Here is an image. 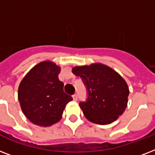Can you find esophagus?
<instances>
[{"label":"esophagus","instance_id":"obj_1","mask_svg":"<svg viewBox=\"0 0 155 155\" xmlns=\"http://www.w3.org/2000/svg\"><path fill=\"white\" fill-rule=\"evenodd\" d=\"M72 98H73V100L75 101H77V99H78L77 95H76V94H74V95H73V96H72Z\"/></svg>","mask_w":155,"mask_h":155}]
</instances>
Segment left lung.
Returning a JSON list of instances; mask_svg holds the SVG:
<instances>
[{"instance_id":"1","label":"left lung","mask_w":155,"mask_h":155,"mask_svg":"<svg viewBox=\"0 0 155 155\" xmlns=\"http://www.w3.org/2000/svg\"><path fill=\"white\" fill-rule=\"evenodd\" d=\"M87 88V98L79 105L87 120L98 125L113 122L125 112L130 94L125 80L101 63L73 68Z\"/></svg>"}]
</instances>
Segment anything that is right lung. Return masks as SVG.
Here are the masks:
<instances>
[{
  "mask_svg": "<svg viewBox=\"0 0 155 155\" xmlns=\"http://www.w3.org/2000/svg\"><path fill=\"white\" fill-rule=\"evenodd\" d=\"M60 68L51 61L35 66L21 80L18 101L27 119L39 126H51L58 122L66 104L72 97L63 91L58 80Z\"/></svg>",
  "mask_w": 155,
  "mask_h": 155,
  "instance_id": "obj_1",
  "label": "right lung"
}]
</instances>
